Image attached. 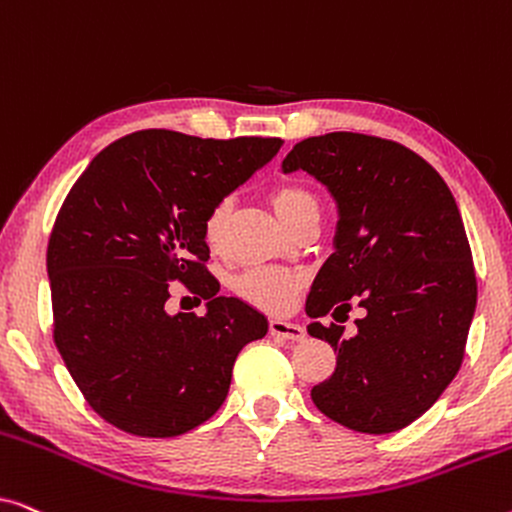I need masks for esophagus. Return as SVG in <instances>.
I'll list each match as a JSON object with an SVG mask.
<instances>
[{
	"label": "esophagus",
	"mask_w": 512,
	"mask_h": 512,
	"mask_svg": "<svg viewBox=\"0 0 512 512\" xmlns=\"http://www.w3.org/2000/svg\"><path fill=\"white\" fill-rule=\"evenodd\" d=\"M270 333L277 335V338H284V340H303L305 338V328L293 324V321H286V319H270Z\"/></svg>",
	"instance_id": "obj_1"
}]
</instances>
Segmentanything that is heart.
<instances>
[{
    "instance_id": "obj_1",
    "label": "heart",
    "mask_w": 512,
    "mask_h": 512,
    "mask_svg": "<svg viewBox=\"0 0 512 512\" xmlns=\"http://www.w3.org/2000/svg\"><path fill=\"white\" fill-rule=\"evenodd\" d=\"M270 205L286 228H293L307 214L319 212V202L314 198V193L307 186L296 184V181H286V184L272 188ZM226 221L228 202L214 205L202 219V237H205L207 247L212 251L221 247ZM235 289L247 303L261 307L265 312H284L291 305V300L296 298L300 277L296 272L277 268L251 270L237 279Z\"/></svg>"
}]
</instances>
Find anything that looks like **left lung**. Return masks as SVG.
Listing matches in <instances>:
<instances>
[{
	"label": "left lung",
	"instance_id": "left-lung-1",
	"mask_svg": "<svg viewBox=\"0 0 512 512\" xmlns=\"http://www.w3.org/2000/svg\"><path fill=\"white\" fill-rule=\"evenodd\" d=\"M282 170H303L338 202L335 251L314 279L312 319L349 312L359 333L312 321L338 352L317 408L347 429L391 433L422 417L464 361L478 282L464 221L443 177L391 139L328 132L293 146Z\"/></svg>",
	"mask_w": 512,
	"mask_h": 512
}]
</instances>
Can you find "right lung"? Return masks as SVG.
Returning <instances> with one entry per match:
<instances>
[{
	"label": "right lung",
	"instance_id": "obj_1",
	"mask_svg": "<svg viewBox=\"0 0 512 512\" xmlns=\"http://www.w3.org/2000/svg\"><path fill=\"white\" fill-rule=\"evenodd\" d=\"M282 144L139 130L97 153L67 193L46 251L53 340L104 422L170 438L226 401L237 354L268 319L219 296L202 219ZM177 278L208 300L202 318L166 314Z\"/></svg>",
	"mask_w": 512,
	"mask_h": 512
}]
</instances>
